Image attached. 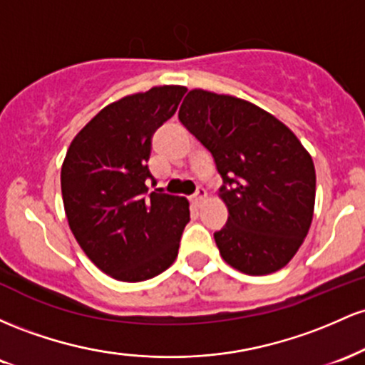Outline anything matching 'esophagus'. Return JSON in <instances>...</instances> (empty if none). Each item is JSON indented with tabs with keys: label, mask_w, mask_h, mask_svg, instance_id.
<instances>
[{
	"label": "esophagus",
	"mask_w": 365,
	"mask_h": 365,
	"mask_svg": "<svg viewBox=\"0 0 365 365\" xmlns=\"http://www.w3.org/2000/svg\"><path fill=\"white\" fill-rule=\"evenodd\" d=\"M207 198V191H205V187H196V193L193 195V203H202L203 200Z\"/></svg>",
	"instance_id": "esophagus-1"
}]
</instances>
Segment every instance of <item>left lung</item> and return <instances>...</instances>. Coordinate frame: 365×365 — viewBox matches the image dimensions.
<instances>
[{"instance_id":"left-lung-1","label":"left lung","mask_w":365,"mask_h":365,"mask_svg":"<svg viewBox=\"0 0 365 365\" xmlns=\"http://www.w3.org/2000/svg\"><path fill=\"white\" fill-rule=\"evenodd\" d=\"M179 120L212 153L222 178L227 222L214 232L222 259L237 271H279L300 248L312 222L314 162L276 117L226 94L193 89Z\"/></svg>"}]
</instances>
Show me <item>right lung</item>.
Returning a JSON list of instances; mask_svg holds the SVG:
<instances>
[{"label":"right lung","mask_w":365,"mask_h":365,"mask_svg":"<svg viewBox=\"0 0 365 365\" xmlns=\"http://www.w3.org/2000/svg\"><path fill=\"white\" fill-rule=\"evenodd\" d=\"M186 88L162 86L105 106L73 138L61 167L65 214L98 269L125 282L169 269L190 222L187 202L148 191L151 136L178 110Z\"/></svg>","instance_id":"obj_1"}]
</instances>
